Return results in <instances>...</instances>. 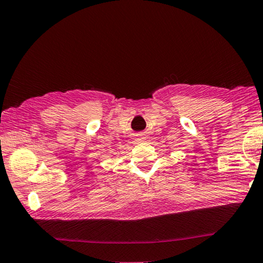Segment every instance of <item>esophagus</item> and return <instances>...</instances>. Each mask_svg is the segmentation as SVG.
<instances>
[{
	"mask_svg": "<svg viewBox=\"0 0 263 263\" xmlns=\"http://www.w3.org/2000/svg\"><path fill=\"white\" fill-rule=\"evenodd\" d=\"M140 137L139 138H138V139L137 140H141V139H144V137H142V135H139Z\"/></svg>",
	"mask_w": 263,
	"mask_h": 263,
	"instance_id": "1",
	"label": "esophagus"
}]
</instances>
